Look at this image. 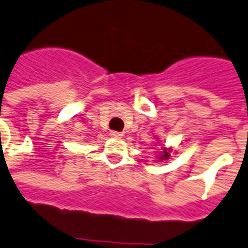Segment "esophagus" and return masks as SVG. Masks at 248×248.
<instances>
[{"instance_id":"1","label":"esophagus","mask_w":248,"mask_h":248,"mask_svg":"<svg viewBox=\"0 0 248 248\" xmlns=\"http://www.w3.org/2000/svg\"><path fill=\"white\" fill-rule=\"evenodd\" d=\"M110 136L114 137V138H122L123 134L120 132H110Z\"/></svg>"}]
</instances>
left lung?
Returning a JSON list of instances; mask_svg holds the SVG:
<instances>
[{
    "label": "left lung",
    "mask_w": 248,
    "mask_h": 248,
    "mask_svg": "<svg viewBox=\"0 0 248 248\" xmlns=\"http://www.w3.org/2000/svg\"><path fill=\"white\" fill-rule=\"evenodd\" d=\"M167 157H169V153H167V152H165V153H163V156H162V158H167Z\"/></svg>",
    "instance_id": "left-lung-1"
}]
</instances>
